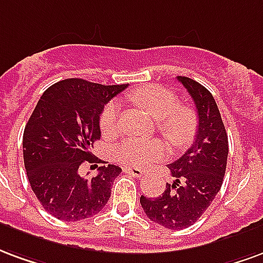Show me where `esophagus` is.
<instances>
[{"label":"esophagus","instance_id":"obj_1","mask_svg":"<svg viewBox=\"0 0 263 263\" xmlns=\"http://www.w3.org/2000/svg\"><path fill=\"white\" fill-rule=\"evenodd\" d=\"M123 171L126 174H130L134 178H141V176L144 175V171L143 170H140V168H133V166H124Z\"/></svg>","mask_w":263,"mask_h":263}]
</instances>
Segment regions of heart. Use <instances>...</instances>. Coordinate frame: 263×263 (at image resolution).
<instances>
[{
  "mask_svg": "<svg viewBox=\"0 0 263 263\" xmlns=\"http://www.w3.org/2000/svg\"><path fill=\"white\" fill-rule=\"evenodd\" d=\"M132 102L157 120V129L174 147L186 145L195 136L197 115L189 105H181L178 97L168 88L144 85L129 93ZM103 136H113L119 130V105L108 103L99 118ZM166 148L160 140L127 139L115 148L119 162L132 166H145L164 158Z\"/></svg>",
  "mask_w": 263,
  "mask_h": 263,
  "instance_id": "heart-1",
  "label": "heart"
}]
</instances>
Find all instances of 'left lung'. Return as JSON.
Returning a JSON list of instances; mask_svg holds the SVG:
<instances>
[{
    "mask_svg": "<svg viewBox=\"0 0 263 263\" xmlns=\"http://www.w3.org/2000/svg\"><path fill=\"white\" fill-rule=\"evenodd\" d=\"M196 105L197 132L191 148L168 165L175 181L158 197H140L151 221L170 230L196 223L223 185L229 137L217 103L209 89L187 77H178Z\"/></svg>",
    "mask_w": 263,
    "mask_h": 263,
    "instance_id": "1",
    "label": "left lung"
}]
</instances>
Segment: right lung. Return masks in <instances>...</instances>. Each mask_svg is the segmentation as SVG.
<instances>
[{
	"instance_id": "1",
	"label": "right lung",
	"mask_w": 263,
	"mask_h": 263,
	"mask_svg": "<svg viewBox=\"0 0 263 263\" xmlns=\"http://www.w3.org/2000/svg\"><path fill=\"white\" fill-rule=\"evenodd\" d=\"M127 85H101L81 78L55 82L30 115L22 141L25 170L40 204L55 218L80 221L108 203L122 168L102 165L97 176L87 178L81 175V165L101 162L91 151L101 139L99 116Z\"/></svg>"
}]
</instances>
